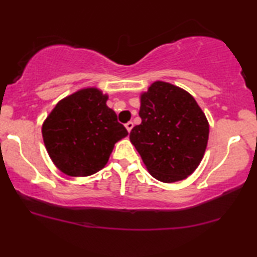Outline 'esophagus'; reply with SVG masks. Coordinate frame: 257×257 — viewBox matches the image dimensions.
Wrapping results in <instances>:
<instances>
[{"instance_id":"1","label":"esophagus","mask_w":257,"mask_h":257,"mask_svg":"<svg viewBox=\"0 0 257 257\" xmlns=\"http://www.w3.org/2000/svg\"><path fill=\"white\" fill-rule=\"evenodd\" d=\"M125 127H126V130H127L128 132H131V130L133 128V122H132V121L126 122V124H125Z\"/></svg>"}]
</instances>
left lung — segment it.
Returning a JSON list of instances; mask_svg holds the SVG:
<instances>
[{
  "label": "left lung",
  "instance_id": "left-lung-1",
  "mask_svg": "<svg viewBox=\"0 0 257 257\" xmlns=\"http://www.w3.org/2000/svg\"><path fill=\"white\" fill-rule=\"evenodd\" d=\"M142 122L130 132L153 178L175 182L199 166L208 142L209 125L188 92L165 82H156L140 97Z\"/></svg>",
  "mask_w": 257,
  "mask_h": 257
}]
</instances>
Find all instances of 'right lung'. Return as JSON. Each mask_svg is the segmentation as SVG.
Wrapping results in <instances>:
<instances>
[{"label": "right lung", "instance_id": "add662e5", "mask_svg": "<svg viewBox=\"0 0 257 257\" xmlns=\"http://www.w3.org/2000/svg\"><path fill=\"white\" fill-rule=\"evenodd\" d=\"M106 100V94L94 87L83 89L59 101L45 119V147L63 173H97L106 165L114 144L128 135Z\"/></svg>", "mask_w": 257, "mask_h": 257}]
</instances>
